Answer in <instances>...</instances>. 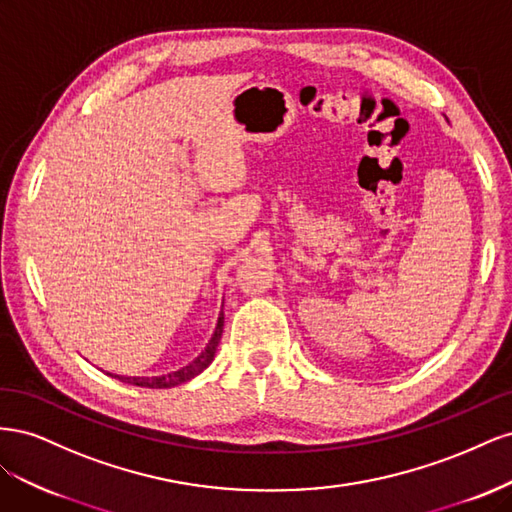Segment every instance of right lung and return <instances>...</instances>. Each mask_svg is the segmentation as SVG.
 <instances>
[{
	"label": "right lung",
	"instance_id": "add662e5",
	"mask_svg": "<svg viewBox=\"0 0 512 512\" xmlns=\"http://www.w3.org/2000/svg\"><path fill=\"white\" fill-rule=\"evenodd\" d=\"M224 307V305H222ZM222 331H224V309L218 316V324H215V331L209 339V344L205 346V350L200 352L196 359L188 365L179 367L177 371H170V374H162V376H119V374H111L108 371V376L119 380V382H126V384H134V386H145V389H170V386H177L192 380L194 376L203 374V371L211 365L215 350H218V344L222 339Z\"/></svg>",
	"mask_w": 512,
	"mask_h": 512
}]
</instances>
